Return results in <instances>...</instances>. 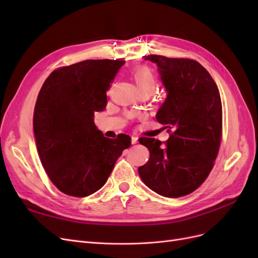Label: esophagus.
Instances as JSON below:
<instances>
[{
  "label": "esophagus",
  "instance_id": "34e87169",
  "mask_svg": "<svg viewBox=\"0 0 258 258\" xmlns=\"http://www.w3.org/2000/svg\"><path fill=\"white\" fill-rule=\"evenodd\" d=\"M131 143L132 144H137L138 143V138L137 137H132L131 138Z\"/></svg>",
  "mask_w": 258,
  "mask_h": 258
}]
</instances>
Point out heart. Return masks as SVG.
<instances>
[{"instance_id": "obj_1", "label": "heart", "mask_w": 258, "mask_h": 258, "mask_svg": "<svg viewBox=\"0 0 258 258\" xmlns=\"http://www.w3.org/2000/svg\"><path fill=\"white\" fill-rule=\"evenodd\" d=\"M131 76L134 79L140 93H152L154 91L156 87V77L151 69H148L147 67H138L132 71Z\"/></svg>"}]
</instances>
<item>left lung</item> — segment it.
Segmentation results:
<instances>
[{
    "mask_svg": "<svg viewBox=\"0 0 258 258\" xmlns=\"http://www.w3.org/2000/svg\"><path fill=\"white\" fill-rule=\"evenodd\" d=\"M144 59L157 66L167 91L156 119L172 134L165 146L154 138L139 139L150 151L139 174L160 196H186L205 182L216 159L223 118L220 91L197 61L158 54Z\"/></svg>",
    "mask_w": 258,
    "mask_h": 258,
    "instance_id": "1",
    "label": "left lung"
}]
</instances>
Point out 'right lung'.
<instances>
[{"mask_svg": "<svg viewBox=\"0 0 258 258\" xmlns=\"http://www.w3.org/2000/svg\"><path fill=\"white\" fill-rule=\"evenodd\" d=\"M124 61L85 60L60 68L45 81L33 116L37 152L50 181L70 196L102 187L131 138L103 136L95 113L105 110L106 90Z\"/></svg>", "mask_w": 258, "mask_h": 258, "instance_id": "obj_1", "label": "right lung"}]
</instances>
